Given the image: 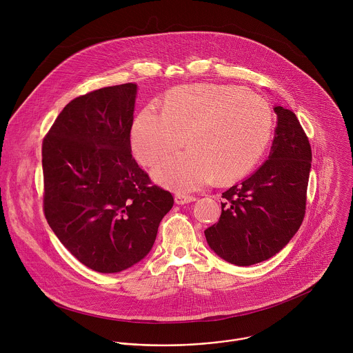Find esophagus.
I'll return each instance as SVG.
<instances>
[{
  "mask_svg": "<svg viewBox=\"0 0 353 353\" xmlns=\"http://www.w3.org/2000/svg\"><path fill=\"white\" fill-rule=\"evenodd\" d=\"M193 201H196V197H193V196H185V194H176L175 196V202L178 205H185V203H190Z\"/></svg>",
  "mask_w": 353,
  "mask_h": 353,
  "instance_id": "esophagus-1",
  "label": "esophagus"
}]
</instances>
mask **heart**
Returning a JSON list of instances; mask_svg holds the SVG:
<instances>
[{
    "mask_svg": "<svg viewBox=\"0 0 353 353\" xmlns=\"http://www.w3.org/2000/svg\"><path fill=\"white\" fill-rule=\"evenodd\" d=\"M273 130L268 101L236 85L199 83L167 92L163 111L153 105L134 118L130 144L144 165H153L170 152L186 151L161 160L152 171L154 181L179 193L248 174L266 150Z\"/></svg>",
    "mask_w": 353,
    "mask_h": 353,
    "instance_id": "1",
    "label": "heart"
}]
</instances>
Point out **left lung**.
<instances>
[{"instance_id":"obj_1","label":"left lung","mask_w":353,"mask_h":353,"mask_svg":"<svg viewBox=\"0 0 353 353\" xmlns=\"http://www.w3.org/2000/svg\"><path fill=\"white\" fill-rule=\"evenodd\" d=\"M277 126L268 160L223 193L221 216L206 228L209 248L238 266L276 255L294 238L305 213L311 147L296 115L274 107Z\"/></svg>"}]
</instances>
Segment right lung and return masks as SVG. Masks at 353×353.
Returning a JSON list of instances; mask_svg holds the SVG:
<instances>
[{
	"mask_svg": "<svg viewBox=\"0 0 353 353\" xmlns=\"http://www.w3.org/2000/svg\"><path fill=\"white\" fill-rule=\"evenodd\" d=\"M136 95L128 83L69 101L42 144L46 220L69 252L101 273L140 262L174 205L132 156Z\"/></svg>",
	"mask_w": 353,
	"mask_h": 353,
	"instance_id": "add662e5",
	"label": "right lung"
}]
</instances>
